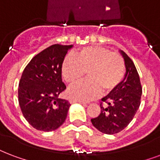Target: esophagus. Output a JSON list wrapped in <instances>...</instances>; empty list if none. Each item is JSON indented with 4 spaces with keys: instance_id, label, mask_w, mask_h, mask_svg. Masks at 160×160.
I'll list each match as a JSON object with an SVG mask.
<instances>
[{
    "instance_id": "obj_1",
    "label": "esophagus",
    "mask_w": 160,
    "mask_h": 160,
    "mask_svg": "<svg viewBox=\"0 0 160 160\" xmlns=\"http://www.w3.org/2000/svg\"><path fill=\"white\" fill-rule=\"evenodd\" d=\"M70 102L71 103H75V102H79V103H82L83 105H85V106H86V103H84V102H80V101H76V100H74V99H71L70 100Z\"/></svg>"
}]
</instances>
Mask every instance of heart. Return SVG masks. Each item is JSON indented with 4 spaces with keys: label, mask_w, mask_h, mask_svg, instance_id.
Returning <instances> with one entry per match:
<instances>
[{
    "label": "heart",
    "mask_w": 160,
    "mask_h": 160,
    "mask_svg": "<svg viewBox=\"0 0 160 160\" xmlns=\"http://www.w3.org/2000/svg\"><path fill=\"white\" fill-rule=\"evenodd\" d=\"M86 73L88 80L70 87L68 96L76 101L86 102L102 93L112 92L125 76V64L119 53L100 47H85L76 57L68 55L62 65L64 80L70 85L79 82Z\"/></svg>",
    "instance_id": "b5f03b06"
}]
</instances>
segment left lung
<instances>
[{"instance_id": "8db88e82", "label": "left lung", "mask_w": 160, "mask_h": 160, "mask_svg": "<svg viewBox=\"0 0 160 160\" xmlns=\"http://www.w3.org/2000/svg\"><path fill=\"white\" fill-rule=\"evenodd\" d=\"M120 53L125 60V78L115 89L102 98L100 114L91 119L94 127L108 135L118 133L130 124L140 107L142 93L134 62L123 51Z\"/></svg>"}]
</instances>
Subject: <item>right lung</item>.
I'll return each instance as SVG.
<instances>
[{"instance_id":"obj_1","label":"right lung","mask_w":160,"mask_h":160,"mask_svg":"<svg viewBox=\"0 0 160 160\" xmlns=\"http://www.w3.org/2000/svg\"><path fill=\"white\" fill-rule=\"evenodd\" d=\"M72 47L55 44L47 47L35 55L23 71L18 102L23 117L38 131H55L66 119L70 103L58 96L66 89L62 65Z\"/></svg>"}]
</instances>
